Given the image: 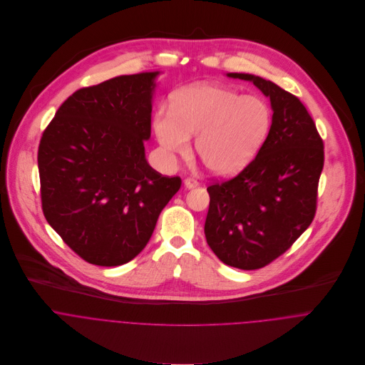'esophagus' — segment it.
Instances as JSON below:
<instances>
[{
    "label": "esophagus",
    "mask_w": 365,
    "mask_h": 365,
    "mask_svg": "<svg viewBox=\"0 0 365 365\" xmlns=\"http://www.w3.org/2000/svg\"><path fill=\"white\" fill-rule=\"evenodd\" d=\"M198 184H200V182H198L195 178H191V177L184 180V185H185L187 188H195V187H198Z\"/></svg>",
    "instance_id": "1"
}]
</instances>
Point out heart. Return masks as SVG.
I'll return each mask as SVG.
<instances>
[{
    "mask_svg": "<svg viewBox=\"0 0 365 365\" xmlns=\"http://www.w3.org/2000/svg\"><path fill=\"white\" fill-rule=\"evenodd\" d=\"M272 122L268 104L232 88L197 84L174 94L171 108L158 106L153 130L170 156L190 152L197 135V156L210 173L229 175L246 167L264 143Z\"/></svg>",
    "mask_w": 365,
    "mask_h": 365,
    "instance_id": "heart-1",
    "label": "heart"
}]
</instances>
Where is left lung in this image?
<instances>
[{"instance_id":"1","label":"left lung","mask_w":365,"mask_h":365,"mask_svg":"<svg viewBox=\"0 0 365 365\" xmlns=\"http://www.w3.org/2000/svg\"><path fill=\"white\" fill-rule=\"evenodd\" d=\"M269 97L272 123L236 177L209 185L205 237L230 267L257 269L284 255L312 223L323 170V140L305 105L272 81L243 73Z\"/></svg>"}]
</instances>
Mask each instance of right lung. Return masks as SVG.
Returning a JSON list of instances; mask_svg holds the SVG:
<instances>
[{
  "mask_svg": "<svg viewBox=\"0 0 365 365\" xmlns=\"http://www.w3.org/2000/svg\"><path fill=\"white\" fill-rule=\"evenodd\" d=\"M158 73L84 87L45 129L38 165L46 220L83 260L115 267L150 240L160 212L181 187L145 157Z\"/></svg>",
  "mask_w": 365,
  "mask_h": 365,
  "instance_id": "right-lung-1",
  "label": "right lung"
}]
</instances>
